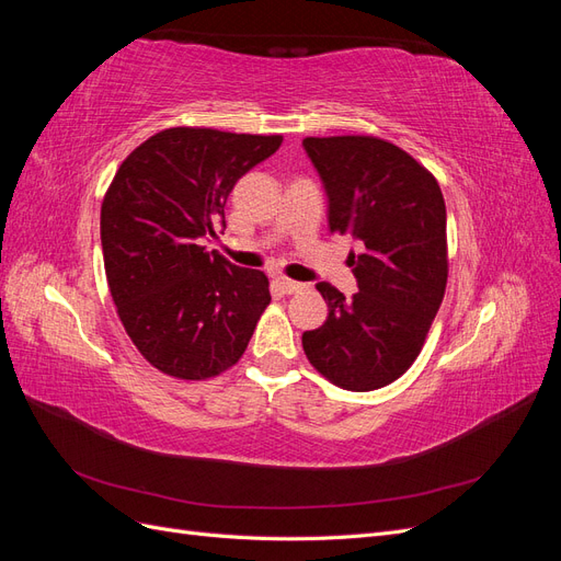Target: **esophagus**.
Instances as JSON below:
<instances>
[{
	"instance_id": "obj_1",
	"label": "esophagus",
	"mask_w": 561,
	"mask_h": 561,
	"mask_svg": "<svg viewBox=\"0 0 561 561\" xmlns=\"http://www.w3.org/2000/svg\"><path fill=\"white\" fill-rule=\"evenodd\" d=\"M276 285H278V290H280L283 295H299V293L307 290V285H301V283L290 280V278H278Z\"/></svg>"
}]
</instances>
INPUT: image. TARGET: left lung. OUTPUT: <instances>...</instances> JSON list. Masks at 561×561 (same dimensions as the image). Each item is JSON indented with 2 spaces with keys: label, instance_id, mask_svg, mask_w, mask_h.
Here are the masks:
<instances>
[{
  "label": "left lung",
  "instance_id": "8db88e82",
  "mask_svg": "<svg viewBox=\"0 0 561 561\" xmlns=\"http://www.w3.org/2000/svg\"><path fill=\"white\" fill-rule=\"evenodd\" d=\"M330 198V229L363 245L348 254L358 290L346 299L330 283L316 290L328 320L301 334L309 363L330 383L377 390L400 379L426 342L443 304L447 208L435 175L375 135L304 138Z\"/></svg>",
  "mask_w": 561,
  "mask_h": 561
}]
</instances>
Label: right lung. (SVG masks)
Listing matches in <instances>:
<instances>
[{"mask_svg": "<svg viewBox=\"0 0 561 561\" xmlns=\"http://www.w3.org/2000/svg\"><path fill=\"white\" fill-rule=\"evenodd\" d=\"M283 135L173 126L118 165L100 210L116 313L142 358L182 381L219 377L241 360L268 307V278L201 245L225 225L233 184Z\"/></svg>", "mask_w": 561, "mask_h": 561, "instance_id": "add662e5", "label": "right lung"}]
</instances>
